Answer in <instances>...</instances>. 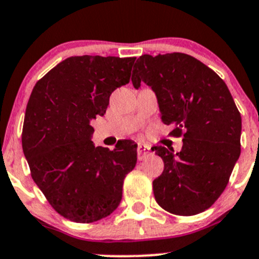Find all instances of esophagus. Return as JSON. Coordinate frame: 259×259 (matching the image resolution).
I'll list each match as a JSON object with an SVG mask.
<instances>
[{"label": "esophagus", "mask_w": 259, "mask_h": 259, "mask_svg": "<svg viewBox=\"0 0 259 259\" xmlns=\"http://www.w3.org/2000/svg\"><path fill=\"white\" fill-rule=\"evenodd\" d=\"M149 154H150V148H149V146H146L144 144L138 145V158H139V160L146 158Z\"/></svg>", "instance_id": "esophagus-1"}]
</instances>
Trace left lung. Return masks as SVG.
I'll list each match as a JSON object with an SVG mask.
<instances>
[{
  "label": "left lung",
  "instance_id": "obj_1",
  "mask_svg": "<svg viewBox=\"0 0 259 259\" xmlns=\"http://www.w3.org/2000/svg\"><path fill=\"white\" fill-rule=\"evenodd\" d=\"M135 89L144 82L158 99L161 121L182 137L179 153L164 146L151 150L164 161L153 182L163 209L194 215L211 207L228 184L241 154L242 117L226 82L187 54L142 55L132 76Z\"/></svg>",
  "mask_w": 259,
  "mask_h": 259
}]
</instances>
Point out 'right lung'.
Here are the masks:
<instances>
[{
	"label": "right lung",
	"mask_w": 259,
	"mask_h": 259,
	"mask_svg": "<svg viewBox=\"0 0 259 259\" xmlns=\"http://www.w3.org/2000/svg\"><path fill=\"white\" fill-rule=\"evenodd\" d=\"M135 57L72 56L36 82L27 103L22 149L31 177L51 207L76 223H93L120 204L122 184L137 164L138 145H94L96 115L115 89L126 85Z\"/></svg>",
	"instance_id": "right-lung-1"
}]
</instances>
